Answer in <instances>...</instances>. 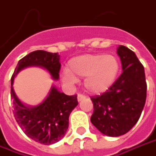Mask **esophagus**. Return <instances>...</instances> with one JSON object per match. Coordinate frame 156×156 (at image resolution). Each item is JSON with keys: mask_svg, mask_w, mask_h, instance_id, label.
Returning a JSON list of instances; mask_svg holds the SVG:
<instances>
[{"mask_svg": "<svg viewBox=\"0 0 156 156\" xmlns=\"http://www.w3.org/2000/svg\"><path fill=\"white\" fill-rule=\"evenodd\" d=\"M85 98H86V97H85L84 95H82V94H78V95H77V100H78V102L84 100Z\"/></svg>", "mask_w": 156, "mask_h": 156, "instance_id": "obj_1", "label": "esophagus"}]
</instances>
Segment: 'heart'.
I'll return each mask as SVG.
<instances>
[{
  "label": "heart",
  "mask_w": 156,
  "mask_h": 156,
  "mask_svg": "<svg viewBox=\"0 0 156 156\" xmlns=\"http://www.w3.org/2000/svg\"><path fill=\"white\" fill-rule=\"evenodd\" d=\"M67 69L61 76L64 82L73 84L78 78L85 77L86 90L99 94L115 82L120 72V62L115 56L110 54H84L69 60Z\"/></svg>",
  "instance_id": "obj_1"
}]
</instances>
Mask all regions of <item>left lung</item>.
<instances>
[{"instance_id":"8db88e82","label":"left lung","mask_w":156,"mask_h":156,"mask_svg":"<svg viewBox=\"0 0 156 156\" xmlns=\"http://www.w3.org/2000/svg\"><path fill=\"white\" fill-rule=\"evenodd\" d=\"M117 54L121 62V75L102 95L91 98V122L109 137L124 135L133 127L144 109L147 93L144 68L136 54L124 46L117 47Z\"/></svg>"}]
</instances>
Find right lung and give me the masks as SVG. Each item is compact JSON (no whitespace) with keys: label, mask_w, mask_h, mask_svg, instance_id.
<instances>
[{"label":"right lung","mask_w":156,"mask_h":156,"mask_svg":"<svg viewBox=\"0 0 156 156\" xmlns=\"http://www.w3.org/2000/svg\"><path fill=\"white\" fill-rule=\"evenodd\" d=\"M59 59L58 52L32 51L19 60L11 79V97L16 121L28 137L45 145L55 144L64 137L69 127V115L78 105L77 96H68L52 86L48 96L40 105L29 106L20 101L12 85L19 71L31 66L43 68L53 80H58Z\"/></svg>","instance_id":"add662e5"}]
</instances>
